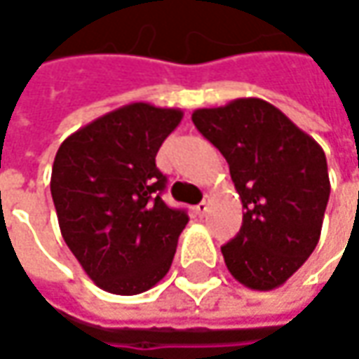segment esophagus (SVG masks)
Returning <instances> with one entry per match:
<instances>
[{
	"mask_svg": "<svg viewBox=\"0 0 359 359\" xmlns=\"http://www.w3.org/2000/svg\"><path fill=\"white\" fill-rule=\"evenodd\" d=\"M195 210H196V215H198V217H203V215H205V212L209 210V196H205V198H203V201H201V203L196 205Z\"/></svg>",
	"mask_w": 359,
	"mask_h": 359,
	"instance_id": "obj_1",
	"label": "esophagus"
}]
</instances>
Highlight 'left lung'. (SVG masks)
I'll use <instances>...</instances> for the list:
<instances>
[{
  "label": "left lung",
  "mask_w": 359,
  "mask_h": 359,
  "mask_svg": "<svg viewBox=\"0 0 359 359\" xmlns=\"http://www.w3.org/2000/svg\"><path fill=\"white\" fill-rule=\"evenodd\" d=\"M193 122L225 156L245 209L241 231L221 247L226 269L249 289L283 285L320 241L330 198L323 150L261 98L198 108Z\"/></svg>",
  "instance_id": "1"
}]
</instances>
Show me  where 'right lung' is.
Returning <instances> with one entry per match:
<instances>
[{
    "label": "right lung",
    "mask_w": 359,
    "mask_h": 359,
    "mask_svg": "<svg viewBox=\"0 0 359 359\" xmlns=\"http://www.w3.org/2000/svg\"><path fill=\"white\" fill-rule=\"evenodd\" d=\"M182 120L179 108L133 102L70 134L52 166V198L66 245L104 291L136 295L170 269L189 223L163 195L156 152Z\"/></svg>",
    "instance_id": "obj_1"
}]
</instances>
